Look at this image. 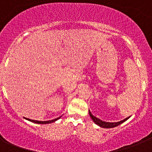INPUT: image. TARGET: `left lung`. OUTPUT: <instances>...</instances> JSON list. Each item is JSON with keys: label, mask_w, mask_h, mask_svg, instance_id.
<instances>
[{"label": "left lung", "mask_w": 152, "mask_h": 152, "mask_svg": "<svg viewBox=\"0 0 152 152\" xmlns=\"http://www.w3.org/2000/svg\"><path fill=\"white\" fill-rule=\"evenodd\" d=\"M88 113H89V116L91 118V120H93V122L95 123L96 125H98V126H100V127H102V128H113V127H116V126H119V125H120V124H123L124 122H125L126 120H127L130 117V116H128V117H126V118H125L124 120H120V121H119V122L112 123V122H106V121H103V120H100V119L97 118L96 116H93V115L91 114V113L90 112V110H88Z\"/></svg>", "instance_id": "obj_1"}]
</instances>
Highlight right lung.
<instances>
[{
  "mask_svg": "<svg viewBox=\"0 0 152 152\" xmlns=\"http://www.w3.org/2000/svg\"><path fill=\"white\" fill-rule=\"evenodd\" d=\"M61 116L58 117V118H56L54 120H47V121H39V120H31V119H28V118H26V117H24V119H26V120H28L30 122H32L34 124H51V123H53L55 121H56L57 120L61 118Z\"/></svg>",
  "mask_w": 152,
  "mask_h": 152,
  "instance_id": "add662e5",
  "label": "right lung"
}]
</instances>
